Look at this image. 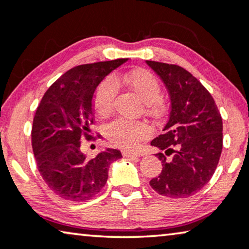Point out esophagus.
<instances>
[{
  "mask_svg": "<svg viewBox=\"0 0 249 249\" xmlns=\"http://www.w3.org/2000/svg\"><path fill=\"white\" fill-rule=\"evenodd\" d=\"M123 157H125V158H138V157H140V155H138V153H134V152L123 151Z\"/></svg>",
  "mask_w": 249,
  "mask_h": 249,
  "instance_id": "esophagus-1",
  "label": "esophagus"
}]
</instances>
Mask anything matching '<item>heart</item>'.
Instances as JSON below:
<instances>
[{"label": "heart", "mask_w": 249, "mask_h": 249, "mask_svg": "<svg viewBox=\"0 0 249 249\" xmlns=\"http://www.w3.org/2000/svg\"><path fill=\"white\" fill-rule=\"evenodd\" d=\"M125 82L138 93L143 103L152 113L160 109L159 96L160 85L158 80L151 72L143 69H135L129 71L124 76ZM118 86L115 78L108 76L104 79L97 87L93 93V107L98 114L104 116L111 110L114 97L116 96ZM151 134L149 125L142 122H134L116 118L106 126V136L113 144L120 148L132 150L139 145V143Z\"/></svg>", "instance_id": "heart-1"}]
</instances>
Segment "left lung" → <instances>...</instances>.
I'll return each mask as SVG.
<instances>
[{
	"mask_svg": "<svg viewBox=\"0 0 249 249\" xmlns=\"http://www.w3.org/2000/svg\"><path fill=\"white\" fill-rule=\"evenodd\" d=\"M145 62L162 80L170 98L169 120L162 134L151 142L164 150L157 155L162 170L150 180V186L164 197H188L209 183L218 166L222 151L221 115L209 91L186 70Z\"/></svg>",
	"mask_w": 249,
	"mask_h": 249,
	"instance_id": "1",
	"label": "left lung"
}]
</instances>
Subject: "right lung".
Wrapping results in <instances>:
<instances>
[{
    "label": "right lung",
    "instance_id": "right-lung-1",
    "mask_svg": "<svg viewBox=\"0 0 249 249\" xmlns=\"http://www.w3.org/2000/svg\"><path fill=\"white\" fill-rule=\"evenodd\" d=\"M127 62L75 66L45 92L34 117L31 140L38 170L54 193L68 201H88L108 179V169L122 158L121 151L107 149L89 159L81 151V135H88L93 122L92 99L99 83Z\"/></svg>",
    "mask_w": 249,
    "mask_h": 249
}]
</instances>
